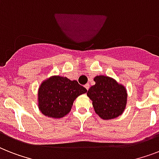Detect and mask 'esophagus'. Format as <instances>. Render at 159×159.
<instances>
[{
	"instance_id": "1",
	"label": "esophagus",
	"mask_w": 159,
	"mask_h": 159,
	"mask_svg": "<svg viewBox=\"0 0 159 159\" xmlns=\"http://www.w3.org/2000/svg\"><path fill=\"white\" fill-rule=\"evenodd\" d=\"M85 87H86V89H87V90H88V89H89V87H90L89 84H88V83H87V84H86V85H85Z\"/></svg>"
}]
</instances>
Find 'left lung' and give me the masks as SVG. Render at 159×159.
<instances>
[{
    "mask_svg": "<svg viewBox=\"0 0 159 159\" xmlns=\"http://www.w3.org/2000/svg\"><path fill=\"white\" fill-rule=\"evenodd\" d=\"M95 85L87 91L95 112L102 120L117 118L123 114L127 104V90L124 85L108 76L97 75Z\"/></svg>",
    "mask_w": 159,
    "mask_h": 159,
    "instance_id": "obj_1",
    "label": "left lung"
}]
</instances>
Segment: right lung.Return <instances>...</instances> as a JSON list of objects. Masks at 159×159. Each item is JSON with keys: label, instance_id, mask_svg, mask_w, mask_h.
I'll return each instance as SVG.
<instances>
[{"label": "right lung", "instance_id": "obj_1", "mask_svg": "<svg viewBox=\"0 0 159 159\" xmlns=\"http://www.w3.org/2000/svg\"><path fill=\"white\" fill-rule=\"evenodd\" d=\"M87 92L76 80L53 75L43 80L39 87L38 107L49 118H62L71 111L76 98Z\"/></svg>", "mask_w": 159, "mask_h": 159}]
</instances>
